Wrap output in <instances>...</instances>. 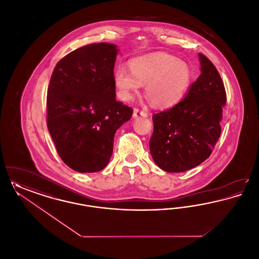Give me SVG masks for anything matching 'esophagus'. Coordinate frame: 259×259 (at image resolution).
<instances>
[{
	"mask_svg": "<svg viewBox=\"0 0 259 259\" xmlns=\"http://www.w3.org/2000/svg\"><path fill=\"white\" fill-rule=\"evenodd\" d=\"M147 117L148 116V112L146 111H142V110H140V109H134V111H133V117L134 118H138V117Z\"/></svg>",
	"mask_w": 259,
	"mask_h": 259,
	"instance_id": "34e87169",
	"label": "esophagus"
}]
</instances>
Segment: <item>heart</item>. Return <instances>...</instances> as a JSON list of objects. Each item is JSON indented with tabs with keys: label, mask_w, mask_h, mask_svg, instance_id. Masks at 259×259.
Masks as SVG:
<instances>
[{
	"label": "heart",
	"mask_w": 259,
	"mask_h": 259,
	"mask_svg": "<svg viewBox=\"0 0 259 259\" xmlns=\"http://www.w3.org/2000/svg\"><path fill=\"white\" fill-rule=\"evenodd\" d=\"M130 71L118 67L113 73V84L123 101H130L141 85L146 84V96L153 107L170 108L181 101L192 82V71L185 61L158 52L133 59Z\"/></svg>",
	"instance_id": "heart-1"
}]
</instances>
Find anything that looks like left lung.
Listing matches in <instances>:
<instances>
[{
	"instance_id": "left-lung-1",
	"label": "left lung",
	"mask_w": 259,
	"mask_h": 259,
	"mask_svg": "<svg viewBox=\"0 0 259 259\" xmlns=\"http://www.w3.org/2000/svg\"><path fill=\"white\" fill-rule=\"evenodd\" d=\"M201 74L185 99L152 115L149 150L156 165L168 172L188 171L206 160L222 133L226 93L213 64L199 53Z\"/></svg>"
}]
</instances>
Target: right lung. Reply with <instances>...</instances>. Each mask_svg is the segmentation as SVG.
<instances>
[{"label": "right lung", "mask_w": 259, "mask_h": 259, "mask_svg": "<svg viewBox=\"0 0 259 259\" xmlns=\"http://www.w3.org/2000/svg\"><path fill=\"white\" fill-rule=\"evenodd\" d=\"M117 52L112 44L87 45L63 57L51 74L48 128L62 160L76 172L103 170L116 130L132 116V108L115 99Z\"/></svg>", "instance_id": "1"}]
</instances>
